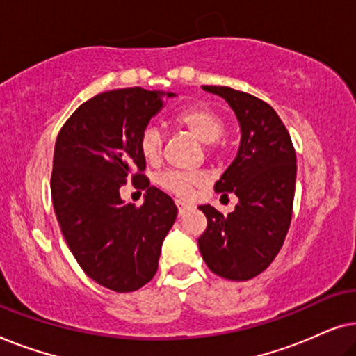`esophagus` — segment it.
<instances>
[{"label":"esophagus","instance_id":"1","mask_svg":"<svg viewBox=\"0 0 356 356\" xmlns=\"http://www.w3.org/2000/svg\"><path fill=\"white\" fill-rule=\"evenodd\" d=\"M177 207H178L179 216H184V213H186L189 209H191V206H188V204H184L181 201H177Z\"/></svg>","mask_w":356,"mask_h":356}]
</instances>
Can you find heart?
<instances>
[{
  "label": "heart",
  "instance_id": "heart-1",
  "mask_svg": "<svg viewBox=\"0 0 356 356\" xmlns=\"http://www.w3.org/2000/svg\"><path fill=\"white\" fill-rule=\"evenodd\" d=\"M175 123L179 128L186 129L189 134H193L202 144H206L207 149H213V145H216L223 129H225L223 116L207 105L189 106V108L179 111L175 116ZM139 149L147 162H157L163 149V134L160 128L154 124L145 126L139 138ZM201 183V175L177 172V170H170V172H165L159 177L160 186L183 199L191 197L194 188L199 186Z\"/></svg>",
  "mask_w": 356,
  "mask_h": 356
}]
</instances>
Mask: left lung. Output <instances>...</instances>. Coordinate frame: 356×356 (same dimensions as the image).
I'll return each mask as SVG.
<instances>
[{
	"label": "left lung",
	"instance_id": "left-lung-1",
	"mask_svg": "<svg viewBox=\"0 0 356 356\" xmlns=\"http://www.w3.org/2000/svg\"><path fill=\"white\" fill-rule=\"evenodd\" d=\"M222 97L240 124V147L220 179L217 193L238 197L235 211L222 216L199 206L207 228L199 251L213 274L228 280H250L270 266L289 232L293 209L296 155L290 134L269 104L230 87L202 86ZM227 196V194H225Z\"/></svg>",
	"mask_w": 356,
	"mask_h": 356
}]
</instances>
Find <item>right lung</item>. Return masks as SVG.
I'll return each instance as SVG.
<instances>
[{
    "instance_id": "1",
    "label": "right lung",
    "mask_w": 356,
    "mask_h": 356,
    "mask_svg": "<svg viewBox=\"0 0 356 356\" xmlns=\"http://www.w3.org/2000/svg\"><path fill=\"white\" fill-rule=\"evenodd\" d=\"M172 97L140 87L102 92L70 116L56 138L51 199L63 236L82 270L120 293L152 280L177 220L173 199L139 175L145 168L140 133ZM129 177L146 189L140 208L119 196Z\"/></svg>"
}]
</instances>
